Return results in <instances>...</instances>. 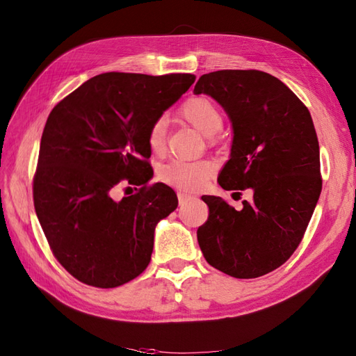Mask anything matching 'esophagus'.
Segmentation results:
<instances>
[{"label":"esophagus","mask_w":356,"mask_h":356,"mask_svg":"<svg viewBox=\"0 0 356 356\" xmlns=\"http://www.w3.org/2000/svg\"><path fill=\"white\" fill-rule=\"evenodd\" d=\"M195 197H193L191 195H187V193H178V202H179V204L181 207H184V204H187L190 200H193Z\"/></svg>","instance_id":"34e87169"}]
</instances>
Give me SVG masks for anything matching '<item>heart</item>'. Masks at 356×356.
<instances>
[{
    "mask_svg": "<svg viewBox=\"0 0 356 356\" xmlns=\"http://www.w3.org/2000/svg\"><path fill=\"white\" fill-rule=\"evenodd\" d=\"M181 115L196 129L213 136L222 127V114L220 108L208 98H191L179 110ZM168 122L165 117H157L147 131V144L153 153H161L166 145ZM212 174V165L207 160L184 161L174 160L159 169V178L172 187L193 191L200 188Z\"/></svg>",
    "mask_w": 356,
    "mask_h": 356,
    "instance_id": "b5f03b06",
    "label": "heart"
}]
</instances>
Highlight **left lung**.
<instances>
[{
  "instance_id": "1",
  "label": "left lung",
  "mask_w": 356,
  "mask_h": 356,
  "mask_svg": "<svg viewBox=\"0 0 356 356\" xmlns=\"http://www.w3.org/2000/svg\"><path fill=\"white\" fill-rule=\"evenodd\" d=\"M195 93L212 96L232 120V154L218 184L254 193L241 211L202 196L209 208L197 229L204 260L238 279L270 273L297 250L322 190L310 113L281 80L257 70L203 74Z\"/></svg>"
}]
</instances>
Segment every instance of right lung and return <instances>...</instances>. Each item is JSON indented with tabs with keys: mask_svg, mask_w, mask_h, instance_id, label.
<instances>
[{
	"mask_svg": "<svg viewBox=\"0 0 356 356\" xmlns=\"http://www.w3.org/2000/svg\"><path fill=\"white\" fill-rule=\"evenodd\" d=\"M195 80L193 74L105 72L49 114L32 196L53 255L77 281L115 288L147 268L157 222L178 207L170 187L148 184L147 131ZM122 184L140 188L114 201Z\"/></svg>",
	"mask_w": 356,
	"mask_h": 356,
	"instance_id": "add662e5",
	"label": "right lung"
}]
</instances>
